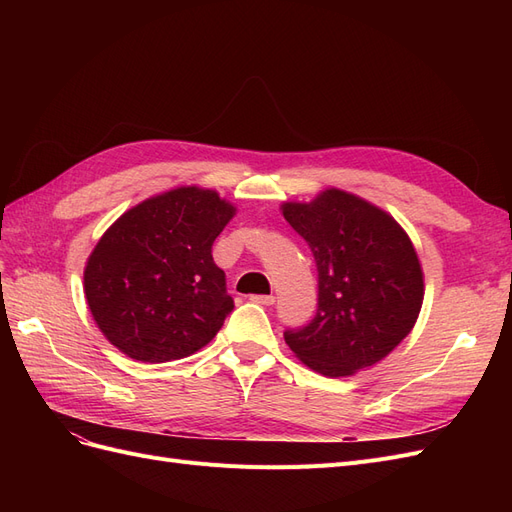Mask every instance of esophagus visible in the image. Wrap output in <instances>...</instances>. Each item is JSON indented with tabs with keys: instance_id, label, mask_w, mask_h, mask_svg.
Returning <instances> with one entry per match:
<instances>
[{
	"instance_id": "obj_1",
	"label": "esophagus",
	"mask_w": 512,
	"mask_h": 512,
	"mask_svg": "<svg viewBox=\"0 0 512 512\" xmlns=\"http://www.w3.org/2000/svg\"><path fill=\"white\" fill-rule=\"evenodd\" d=\"M250 301L258 303V305H273L275 297H273V294H252Z\"/></svg>"
}]
</instances>
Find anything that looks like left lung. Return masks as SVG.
Here are the masks:
<instances>
[{
  "instance_id": "left-lung-1",
  "label": "left lung",
  "mask_w": 512,
  "mask_h": 512,
  "mask_svg": "<svg viewBox=\"0 0 512 512\" xmlns=\"http://www.w3.org/2000/svg\"><path fill=\"white\" fill-rule=\"evenodd\" d=\"M286 222L314 254L318 309L284 339L299 359L329 378L352 376L399 346L423 305L414 245L389 213L327 190L312 203H284Z\"/></svg>"
}]
</instances>
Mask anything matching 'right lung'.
Returning <instances> with one entry per match:
<instances>
[{"mask_svg": "<svg viewBox=\"0 0 512 512\" xmlns=\"http://www.w3.org/2000/svg\"><path fill=\"white\" fill-rule=\"evenodd\" d=\"M235 207L213 190L177 188L132 207L85 267V297L108 342L143 363L190 356L235 307L211 256Z\"/></svg>", "mask_w": 512, "mask_h": 512, "instance_id": "1", "label": "right lung"}]
</instances>
